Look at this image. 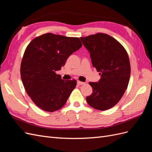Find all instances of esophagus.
Returning <instances> with one entry per match:
<instances>
[{"mask_svg":"<svg viewBox=\"0 0 152 152\" xmlns=\"http://www.w3.org/2000/svg\"><path fill=\"white\" fill-rule=\"evenodd\" d=\"M86 82H81V81H79L78 80L77 81V84L78 85H80V86H83V85H86Z\"/></svg>","mask_w":152,"mask_h":152,"instance_id":"esophagus-1","label":"esophagus"}]
</instances>
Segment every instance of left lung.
<instances>
[{"instance_id":"obj_1","label":"left lung","mask_w":152,"mask_h":152,"mask_svg":"<svg viewBox=\"0 0 152 152\" xmlns=\"http://www.w3.org/2000/svg\"><path fill=\"white\" fill-rule=\"evenodd\" d=\"M80 39L101 75L98 82L89 83L93 93L87 96V102L96 110H108L120 101L127 88L131 75L127 53L120 42L107 34L98 33Z\"/></svg>"}]
</instances>
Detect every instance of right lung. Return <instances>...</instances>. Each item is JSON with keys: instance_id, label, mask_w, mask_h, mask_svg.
<instances>
[{"instance_id": "add662e5", "label": "right lung", "mask_w": 152, "mask_h": 152, "mask_svg": "<svg viewBox=\"0 0 152 152\" xmlns=\"http://www.w3.org/2000/svg\"><path fill=\"white\" fill-rule=\"evenodd\" d=\"M82 45L79 38L48 33L37 37L26 47L21 78L27 94L39 108L53 112L65 104L77 80H64L56 71Z\"/></svg>"}]
</instances>
